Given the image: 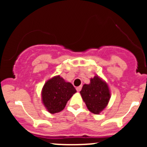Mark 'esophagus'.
Segmentation results:
<instances>
[{"label": "esophagus", "instance_id": "34e87169", "mask_svg": "<svg viewBox=\"0 0 147 147\" xmlns=\"http://www.w3.org/2000/svg\"><path fill=\"white\" fill-rule=\"evenodd\" d=\"M81 89H82V86L80 85V86H79V87H77L76 90H77V91H78V92H80L81 90Z\"/></svg>", "mask_w": 147, "mask_h": 147}]
</instances>
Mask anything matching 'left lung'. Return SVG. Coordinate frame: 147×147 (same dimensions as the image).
<instances>
[{
	"instance_id": "obj_1",
	"label": "left lung",
	"mask_w": 147,
	"mask_h": 147,
	"mask_svg": "<svg viewBox=\"0 0 147 147\" xmlns=\"http://www.w3.org/2000/svg\"><path fill=\"white\" fill-rule=\"evenodd\" d=\"M80 94L87 109L95 115L105 109L110 99L107 84L98 76L91 78L90 84L83 85Z\"/></svg>"
}]
</instances>
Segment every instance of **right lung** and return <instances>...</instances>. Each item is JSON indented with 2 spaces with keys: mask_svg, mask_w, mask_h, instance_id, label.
Instances as JSON below:
<instances>
[{
  "mask_svg": "<svg viewBox=\"0 0 147 147\" xmlns=\"http://www.w3.org/2000/svg\"><path fill=\"white\" fill-rule=\"evenodd\" d=\"M77 92L70 82L57 75L48 80L42 90V101L50 113L55 114L64 109L68 100Z\"/></svg>",
  "mask_w": 147,
  "mask_h": 147,
  "instance_id": "obj_1",
  "label": "right lung"
}]
</instances>
